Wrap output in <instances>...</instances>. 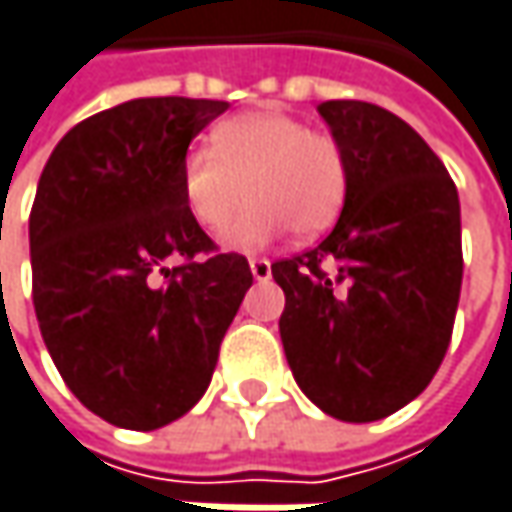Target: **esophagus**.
I'll use <instances>...</instances> for the list:
<instances>
[{
  "instance_id": "1",
  "label": "esophagus",
  "mask_w": 512,
  "mask_h": 512,
  "mask_svg": "<svg viewBox=\"0 0 512 512\" xmlns=\"http://www.w3.org/2000/svg\"><path fill=\"white\" fill-rule=\"evenodd\" d=\"M249 266H252L255 281H269V278H272V263H269L266 257H252Z\"/></svg>"
}]
</instances>
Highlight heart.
<instances>
[{"label": "heart", "mask_w": 512, "mask_h": 512, "mask_svg": "<svg viewBox=\"0 0 512 512\" xmlns=\"http://www.w3.org/2000/svg\"><path fill=\"white\" fill-rule=\"evenodd\" d=\"M347 185L342 141L281 109H255L217 124L211 150H191L179 170L182 202L208 234L228 231L246 196L252 199L228 234L234 249H257L284 228L298 240L324 234L345 208Z\"/></svg>", "instance_id": "b5f03b06"}]
</instances>
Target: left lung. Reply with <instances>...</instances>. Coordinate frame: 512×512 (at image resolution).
Returning a JSON list of instances; mask_svg holds the SVG:
<instances>
[{
    "label": "left lung",
    "instance_id": "obj_1",
    "mask_svg": "<svg viewBox=\"0 0 512 512\" xmlns=\"http://www.w3.org/2000/svg\"><path fill=\"white\" fill-rule=\"evenodd\" d=\"M350 185L339 223L272 263L281 342L301 391L336 420L371 423L437 374L464 281L461 202L435 150L365 101H324Z\"/></svg>",
    "mask_w": 512,
    "mask_h": 512
}]
</instances>
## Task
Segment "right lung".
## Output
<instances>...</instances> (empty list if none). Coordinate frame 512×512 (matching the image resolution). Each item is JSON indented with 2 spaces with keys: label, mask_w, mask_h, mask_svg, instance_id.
Listing matches in <instances>:
<instances>
[{
  "label": "right lung",
  "mask_w": 512,
  "mask_h": 512,
  "mask_svg": "<svg viewBox=\"0 0 512 512\" xmlns=\"http://www.w3.org/2000/svg\"><path fill=\"white\" fill-rule=\"evenodd\" d=\"M226 109L127 101L72 127L43 167L34 313L69 391L112 426L150 432L191 411L252 286L249 260L220 252L179 191L191 138Z\"/></svg>",
  "instance_id": "1"
}]
</instances>
